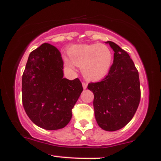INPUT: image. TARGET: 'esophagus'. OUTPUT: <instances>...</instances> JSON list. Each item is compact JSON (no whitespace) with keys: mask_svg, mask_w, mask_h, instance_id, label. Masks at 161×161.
<instances>
[{"mask_svg":"<svg viewBox=\"0 0 161 161\" xmlns=\"http://www.w3.org/2000/svg\"><path fill=\"white\" fill-rule=\"evenodd\" d=\"M87 86H88V83L83 82H82V87H83V88H84V89H86Z\"/></svg>","mask_w":161,"mask_h":161,"instance_id":"1","label":"esophagus"}]
</instances>
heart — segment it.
<instances>
[{"mask_svg":"<svg viewBox=\"0 0 161 161\" xmlns=\"http://www.w3.org/2000/svg\"><path fill=\"white\" fill-rule=\"evenodd\" d=\"M68 53L70 60L64 57L66 65L69 68H73V64L81 67L82 74L88 80L104 78L111 67L113 53L106 45H75L70 47Z\"/></svg>","mask_w":161,"mask_h":161,"instance_id":"obj_1","label":"heart"}]
</instances>
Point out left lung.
I'll use <instances>...</instances> for the list:
<instances>
[{
	"label": "left lung",
	"instance_id": "left-lung-1",
	"mask_svg": "<svg viewBox=\"0 0 161 161\" xmlns=\"http://www.w3.org/2000/svg\"><path fill=\"white\" fill-rule=\"evenodd\" d=\"M114 51L108 75L102 81L89 83L94 94V109L97 124L104 130L113 132L128 124L139 104L141 92L138 70L126 51L113 42Z\"/></svg>",
	"mask_w": 161,
	"mask_h": 161
}]
</instances>
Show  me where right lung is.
Instances as JSON below:
<instances>
[{"label": "right lung", "mask_w": 161, "mask_h": 161, "mask_svg": "<svg viewBox=\"0 0 161 161\" xmlns=\"http://www.w3.org/2000/svg\"><path fill=\"white\" fill-rule=\"evenodd\" d=\"M64 62L54 46L42 44L29 54L22 78L25 111L36 125L47 130L65 127L83 88L80 80L64 78Z\"/></svg>", "instance_id": "add662e5"}]
</instances>
